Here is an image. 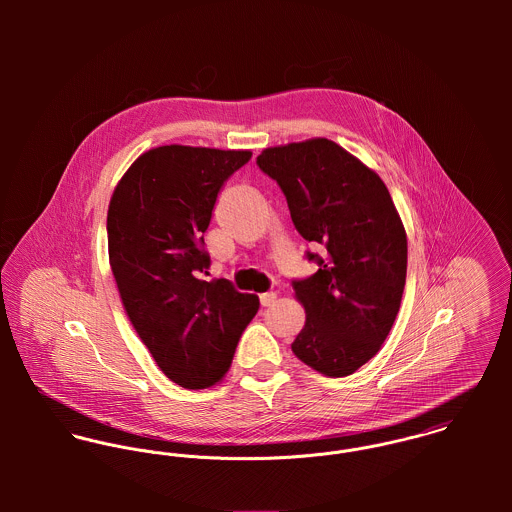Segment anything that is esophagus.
I'll return each mask as SVG.
<instances>
[{"label":"esophagus","mask_w":512,"mask_h":512,"mask_svg":"<svg viewBox=\"0 0 512 512\" xmlns=\"http://www.w3.org/2000/svg\"><path fill=\"white\" fill-rule=\"evenodd\" d=\"M276 293L274 292H268V293H262L260 295V303H262V307H270V305H274L276 303Z\"/></svg>","instance_id":"1"}]
</instances>
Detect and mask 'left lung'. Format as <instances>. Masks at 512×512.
Here are the masks:
<instances>
[{"label":"left lung","instance_id":"8db88e82","mask_svg":"<svg viewBox=\"0 0 512 512\" xmlns=\"http://www.w3.org/2000/svg\"><path fill=\"white\" fill-rule=\"evenodd\" d=\"M258 167L286 195L295 230L321 254L319 268L293 280L305 325L293 355L325 376L368 363L388 337L406 284L408 242L382 179L331 140L268 147Z\"/></svg>","mask_w":512,"mask_h":512}]
</instances>
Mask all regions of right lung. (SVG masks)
Here are the masks:
<instances>
[{
  "instance_id": "obj_1",
  "label": "right lung",
  "mask_w": 512,
  "mask_h": 512,
  "mask_svg": "<svg viewBox=\"0 0 512 512\" xmlns=\"http://www.w3.org/2000/svg\"><path fill=\"white\" fill-rule=\"evenodd\" d=\"M250 151L161 146L126 171L108 207V254L126 313L167 378L189 390L230 368L258 297L205 282V230L226 179Z\"/></svg>"
}]
</instances>
